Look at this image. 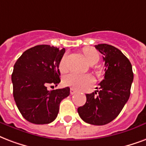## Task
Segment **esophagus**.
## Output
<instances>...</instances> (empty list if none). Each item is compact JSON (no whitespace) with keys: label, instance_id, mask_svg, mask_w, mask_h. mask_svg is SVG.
<instances>
[{"label":"esophagus","instance_id":"esophagus-1","mask_svg":"<svg viewBox=\"0 0 146 146\" xmlns=\"http://www.w3.org/2000/svg\"><path fill=\"white\" fill-rule=\"evenodd\" d=\"M76 90H74L73 88H70V94L71 95H73L74 93H76Z\"/></svg>","mask_w":146,"mask_h":146}]
</instances>
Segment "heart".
<instances>
[{
  "label": "heart",
  "mask_w": 146,
  "mask_h": 146,
  "mask_svg": "<svg viewBox=\"0 0 146 146\" xmlns=\"http://www.w3.org/2000/svg\"><path fill=\"white\" fill-rule=\"evenodd\" d=\"M83 54L89 63L93 62H97L99 60V54L93 48H86L83 50ZM66 56L61 59L59 65V69L62 72H64L66 69ZM63 83L66 86H70L76 90H84L93 85V79L90 75L79 74V73H71L64 76Z\"/></svg>",
  "instance_id": "1"
}]
</instances>
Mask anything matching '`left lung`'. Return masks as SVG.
I'll list each match as a JSON object with an SVG mask.
<instances>
[{
  "instance_id": "8db88e82",
  "label": "left lung",
  "mask_w": 146,
  "mask_h": 146,
  "mask_svg": "<svg viewBox=\"0 0 146 146\" xmlns=\"http://www.w3.org/2000/svg\"><path fill=\"white\" fill-rule=\"evenodd\" d=\"M103 54L105 76L98 95L86 94V102L78 108L80 118L89 124L103 125L115 119L127 103L133 81L132 64L116 47L106 43L95 46Z\"/></svg>"
}]
</instances>
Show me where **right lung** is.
I'll return each mask as SVG.
<instances>
[{
  "mask_svg": "<svg viewBox=\"0 0 146 146\" xmlns=\"http://www.w3.org/2000/svg\"><path fill=\"white\" fill-rule=\"evenodd\" d=\"M65 49L37 45L24 51L11 75L13 95L23 117L33 124H48L55 119L60 103L70 95V88L49 91L48 84L60 82L59 65Z\"/></svg>",
  "mask_w": 146,
  "mask_h": 146,
  "instance_id": "add662e5",
  "label": "right lung"
}]
</instances>
